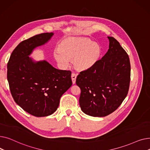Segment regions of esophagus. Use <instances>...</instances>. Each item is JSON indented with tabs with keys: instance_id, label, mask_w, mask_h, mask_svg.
<instances>
[{
	"instance_id": "obj_1",
	"label": "esophagus",
	"mask_w": 150,
	"mask_h": 150,
	"mask_svg": "<svg viewBox=\"0 0 150 150\" xmlns=\"http://www.w3.org/2000/svg\"><path fill=\"white\" fill-rule=\"evenodd\" d=\"M71 78H72V80L73 84H75L76 82V75L75 73H72V75H71Z\"/></svg>"
}]
</instances>
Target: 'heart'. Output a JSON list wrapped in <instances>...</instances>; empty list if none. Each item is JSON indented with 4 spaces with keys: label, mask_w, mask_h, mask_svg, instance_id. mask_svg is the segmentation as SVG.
Returning <instances> with one entry per match:
<instances>
[{
    "label": "heart",
    "mask_w": 150,
    "mask_h": 150,
    "mask_svg": "<svg viewBox=\"0 0 150 150\" xmlns=\"http://www.w3.org/2000/svg\"><path fill=\"white\" fill-rule=\"evenodd\" d=\"M101 53L100 47L89 39L70 37L59 42L53 51V56L61 67H67L72 59L76 69L85 70L98 61Z\"/></svg>",
    "instance_id": "b5f03b06"
}]
</instances>
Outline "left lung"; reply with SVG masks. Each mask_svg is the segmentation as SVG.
<instances>
[{"label":"left lung","mask_w":150,"mask_h":150,"mask_svg":"<svg viewBox=\"0 0 150 150\" xmlns=\"http://www.w3.org/2000/svg\"><path fill=\"white\" fill-rule=\"evenodd\" d=\"M109 49L91 68L77 76L81 89L82 111L93 117H105L119 108L128 93L131 65L128 54L113 37L108 36Z\"/></svg>","instance_id":"8db88e82"}]
</instances>
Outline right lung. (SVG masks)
<instances>
[{"instance_id": "add662e5", "label": "right lung", "mask_w": 150, "mask_h": 150, "mask_svg": "<svg viewBox=\"0 0 150 150\" xmlns=\"http://www.w3.org/2000/svg\"><path fill=\"white\" fill-rule=\"evenodd\" d=\"M53 35L41 33L22 41L7 64V80L14 101L36 117L48 116L56 111L62 95L72 84L71 71L55 69L46 61L34 62L28 57Z\"/></svg>"}]
</instances>
